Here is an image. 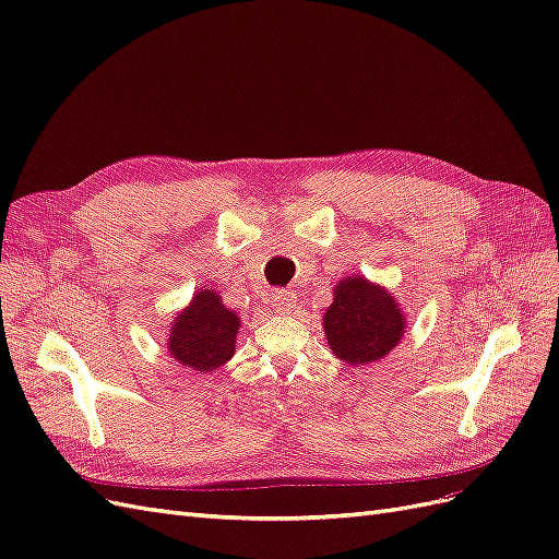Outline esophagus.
Listing matches in <instances>:
<instances>
[{
    "label": "esophagus",
    "instance_id": "34e87169",
    "mask_svg": "<svg viewBox=\"0 0 559 559\" xmlns=\"http://www.w3.org/2000/svg\"><path fill=\"white\" fill-rule=\"evenodd\" d=\"M273 306L277 312H289L296 308V294L292 289H280L273 294Z\"/></svg>",
    "mask_w": 559,
    "mask_h": 559
}]
</instances>
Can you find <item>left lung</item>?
<instances>
[{"label":"left lung","instance_id":"8db88e82","mask_svg":"<svg viewBox=\"0 0 559 559\" xmlns=\"http://www.w3.org/2000/svg\"><path fill=\"white\" fill-rule=\"evenodd\" d=\"M324 331L337 359L370 364L392 352L405 329L396 300L364 277H347L333 289Z\"/></svg>","mask_w":559,"mask_h":559}]
</instances>
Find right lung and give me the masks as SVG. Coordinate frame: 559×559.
<instances>
[{
    "mask_svg": "<svg viewBox=\"0 0 559 559\" xmlns=\"http://www.w3.org/2000/svg\"><path fill=\"white\" fill-rule=\"evenodd\" d=\"M238 329V314L228 310L222 298L210 289L198 292L191 306L173 321L167 349L181 366L200 373H214L233 357Z\"/></svg>",
    "mask_w": 559,
    "mask_h": 559,
    "instance_id": "add662e5",
    "label": "right lung"
}]
</instances>
